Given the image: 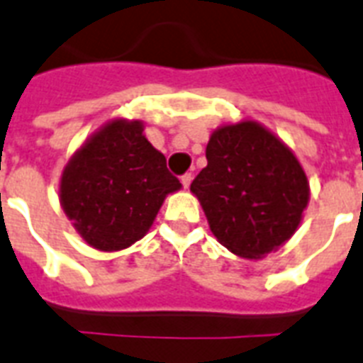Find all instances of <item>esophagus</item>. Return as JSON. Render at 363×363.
<instances>
[{"mask_svg":"<svg viewBox=\"0 0 363 363\" xmlns=\"http://www.w3.org/2000/svg\"><path fill=\"white\" fill-rule=\"evenodd\" d=\"M192 179H194V177H192V173H184V175L181 177V182H182V186H184V188H188V186H190V182H192Z\"/></svg>","mask_w":363,"mask_h":363,"instance_id":"obj_1","label":"esophagus"}]
</instances>
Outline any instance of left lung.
Segmentation results:
<instances>
[{
    "mask_svg": "<svg viewBox=\"0 0 363 363\" xmlns=\"http://www.w3.org/2000/svg\"><path fill=\"white\" fill-rule=\"evenodd\" d=\"M207 167L190 184L213 235L241 258L259 259L292 238L309 203V181L286 143L256 121L216 128Z\"/></svg>",
    "mask_w": 363,
    "mask_h": 363,
    "instance_id": "obj_1",
    "label": "left lung"
}]
</instances>
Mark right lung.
Here are the masks:
<instances>
[{
	"label": "right lung",
	"mask_w": 363,
	"mask_h": 363,
	"mask_svg": "<svg viewBox=\"0 0 363 363\" xmlns=\"http://www.w3.org/2000/svg\"><path fill=\"white\" fill-rule=\"evenodd\" d=\"M143 131L141 121L107 122L77 148L60 177L65 216L101 252L145 238L164 199L182 188Z\"/></svg>",
	"instance_id": "right-lung-1"
}]
</instances>
